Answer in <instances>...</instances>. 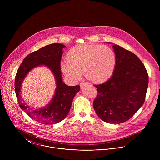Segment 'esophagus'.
<instances>
[{
  "label": "esophagus",
  "instance_id": "obj_1",
  "mask_svg": "<svg viewBox=\"0 0 160 160\" xmlns=\"http://www.w3.org/2000/svg\"><path fill=\"white\" fill-rule=\"evenodd\" d=\"M85 84H86L85 82H82V83H81V84H80V87H81V88H82Z\"/></svg>",
  "mask_w": 160,
  "mask_h": 160
}]
</instances>
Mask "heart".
<instances>
[{
	"instance_id": "1",
	"label": "heart",
	"mask_w": 160,
	"mask_h": 160,
	"mask_svg": "<svg viewBox=\"0 0 160 160\" xmlns=\"http://www.w3.org/2000/svg\"><path fill=\"white\" fill-rule=\"evenodd\" d=\"M116 63V55L110 47L83 44L69 51L67 60L61 63V69L72 81L80 80L84 72L88 80L100 84L112 77Z\"/></svg>"
}]
</instances>
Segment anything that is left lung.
Segmentation results:
<instances>
[{
  "label": "left lung",
  "mask_w": 160,
  "mask_h": 160,
  "mask_svg": "<svg viewBox=\"0 0 160 160\" xmlns=\"http://www.w3.org/2000/svg\"><path fill=\"white\" fill-rule=\"evenodd\" d=\"M113 48L117 58L114 74L107 81L95 86L98 93L93 106L103 121L120 124L129 119L143 105L148 75L134 53L116 44Z\"/></svg>",
  "instance_id": "left-lung-1"
}]
</instances>
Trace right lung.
<instances>
[{
  "label": "right lung",
  "mask_w": 160,
  "mask_h": 160,
  "mask_svg": "<svg viewBox=\"0 0 160 160\" xmlns=\"http://www.w3.org/2000/svg\"><path fill=\"white\" fill-rule=\"evenodd\" d=\"M65 47L62 44L55 43L29 54L23 60L16 74L15 91L20 108L32 119L43 124H54L63 120L68 114L74 96L80 91L79 86H68L63 81L60 62L63 49ZM41 66H46L53 73L56 88L48 104L34 109L23 102L21 95V86L29 71Z\"/></svg>",
  "instance_id": "right-lung-1"
}]
</instances>
